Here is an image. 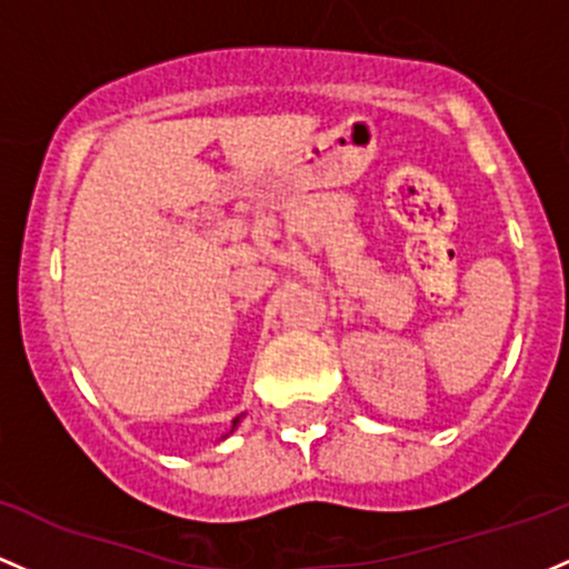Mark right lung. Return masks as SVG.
<instances>
[{
  "mask_svg": "<svg viewBox=\"0 0 569 569\" xmlns=\"http://www.w3.org/2000/svg\"><path fill=\"white\" fill-rule=\"evenodd\" d=\"M240 418H242V416H237V418H234V421H232V429H229V435H232V432H234V429H237V427H240ZM223 437H227V435H223Z\"/></svg>",
  "mask_w": 569,
  "mask_h": 569,
  "instance_id": "1",
  "label": "right lung"
}]
</instances>
